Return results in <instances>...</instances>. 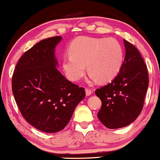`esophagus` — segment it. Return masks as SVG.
<instances>
[{
  "mask_svg": "<svg viewBox=\"0 0 160 160\" xmlns=\"http://www.w3.org/2000/svg\"><path fill=\"white\" fill-rule=\"evenodd\" d=\"M85 91H86V95H90L92 94V92L91 89H89V88H86Z\"/></svg>",
  "mask_w": 160,
  "mask_h": 160,
  "instance_id": "esophagus-1",
  "label": "esophagus"
}]
</instances>
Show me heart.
Returning a JSON list of instances; mask_svg holds the SVG:
<instances>
[{
    "instance_id": "1",
    "label": "heart",
    "mask_w": 160,
    "mask_h": 160,
    "mask_svg": "<svg viewBox=\"0 0 160 160\" xmlns=\"http://www.w3.org/2000/svg\"><path fill=\"white\" fill-rule=\"evenodd\" d=\"M69 54L64 57L62 67L72 81L84 76L86 65L92 80L109 82L119 74L123 62L122 46L112 38L80 37L71 43Z\"/></svg>"
}]
</instances>
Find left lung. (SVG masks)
I'll return each mask as SVG.
<instances>
[{
  "instance_id": "obj_1",
  "label": "left lung",
  "mask_w": 160,
  "mask_h": 160,
  "mask_svg": "<svg viewBox=\"0 0 160 160\" xmlns=\"http://www.w3.org/2000/svg\"><path fill=\"white\" fill-rule=\"evenodd\" d=\"M126 56L120 72L110 83L95 90L102 101L99 120L108 128H119L134 122L142 111L149 76L138 49L123 40Z\"/></svg>"
}]
</instances>
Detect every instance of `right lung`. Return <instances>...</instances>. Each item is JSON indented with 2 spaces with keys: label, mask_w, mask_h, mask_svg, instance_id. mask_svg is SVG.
I'll return each mask as SVG.
<instances>
[{
  "label": "right lung",
  "mask_w": 160,
  "mask_h": 160,
  "mask_svg": "<svg viewBox=\"0 0 160 160\" xmlns=\"http://www.w3.org/2000/svg\"><path fill=\"white\" fill-rule=\"evenodd\" d=\"M62 37L47 38L19 58L12 90L22 115L34 128L47 133L63 129L75 108L85 98L83 87L68 80L56 68L55 48Z\"/></svg>",
  "instance_id": "1"
}]
</instances>
